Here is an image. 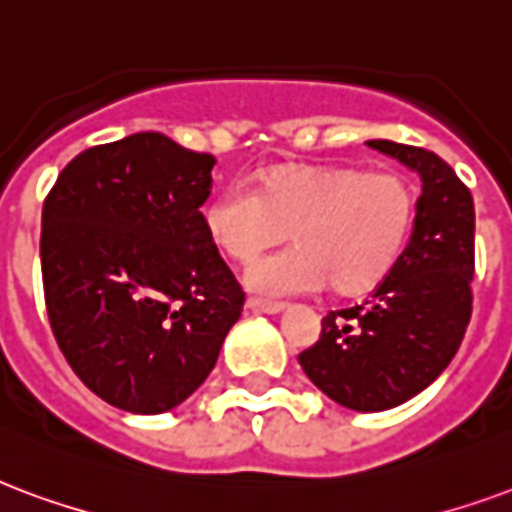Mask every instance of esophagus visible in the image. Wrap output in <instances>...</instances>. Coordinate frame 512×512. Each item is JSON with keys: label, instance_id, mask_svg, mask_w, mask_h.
Listing matches in <instances>:
<instances>
[{"label": "esophagus", "instance_id": "1", "mask_svg": "<svg viewBox=\"0 0 512 512\" xmlns=\"http://www.w3.org/2000/svg\"><path fill=\"white\" fill-rule=\"evenodd\" d=\"M246 309L255 314H279L285 312V304H276V301H263V298H249L246 301Z\"/></svg>", "mask_w": 512, "mask_h": 512}]
</instances>
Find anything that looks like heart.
Returning a JSON list of instances; mask_svg holds the SVG:
<instances>
[{
	"label": "heart",
	"mask_w": 512,
	"mask_h": 512,
	"mask_svg": "<svg viewBox=\"0 0 512 512\" xmlns=\"http://www.w3.org/2000/svg\"><path fill=\"white\" fill-rule=\"evenodd\" d=\"M418 192L393 170L285 162L257 173L252 195L225 189L206 200L200 227L233 263H252L282 238L295 249L260 260L244 276L266 298L331 287L363 295L380 287L410 244Z\"/></svg>",
	"instance_id": "obj_1"
}]
</instances>
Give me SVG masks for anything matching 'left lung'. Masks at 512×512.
<instances>
[{"instance_id": "1", "label": "left lung", "mask_w": 512, "mask_h": 512, "mask_svg": "<svg viewBox=\"0 0 512 512\" xmlns=\"http://www.w3.org/2000/svg\"><path fill=\"white\" fill-rule=\"evenodd\" d=\"M420 176L415 230L404 255L363 304L323 317L298 355L320 391L355 412L393 410L448 369L472 314L475 203L434 151L366 140Z\"/></svg>"}]
</instances>
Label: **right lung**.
<instances>
[{"label": "right lung", "instance_id": "obj_1", "mask_svg": "<svg viewBox=\"0 0 512 512\" xmlns=\"http://www.w3.org/2000/svg\"><path fill=\"white\" fill-rule=\"evenodd\" d=\"M217 160L162 132L81 151L43 206V285L59 350L92 393L160 415L206 382L244 293L200 206Z\"/></svg>", "mask_w": 512, "mask_h": 512}]
</instances>
